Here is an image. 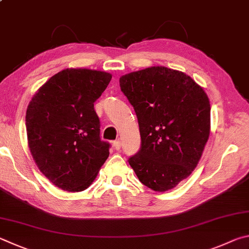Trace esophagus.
I'll list each match as a JSON object with an SVG mask.
<instances>
[{"label": "esophagus", "instance_id": "1", "mask_svg": "<svg viewBox=\"0 0 249 249\" xmlns=\"http://www.w3.org/2000/svg\"><path fill=\"white\" fill-rule=\"evenodd\" d=\"M113 147H115V149H116L117 151H119L120 147H121L120 141H113Z\"/></svg>", "mask_w": 249, "mask_h": 249}]
</instances>
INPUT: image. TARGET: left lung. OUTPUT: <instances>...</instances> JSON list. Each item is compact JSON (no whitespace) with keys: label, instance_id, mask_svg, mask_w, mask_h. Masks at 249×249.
I'll return each mask as SVG.
<instances>
[{"label":"left lung","instance_id":"1","mask_svg":"<svg viewBox=\"0 0 249 249\" xmlns=\"http://www.w3.org/2000/svg\"><path fill=\"white\" fill-rule=\"evenodd\" d=\"M121 90L137 113L141 149L129 159L143 185L171 190L197 166L210 136V100L189 75L165 67L124 74Z\"/></svg>","mask_w":249,"mask_h":249}]
</instances>
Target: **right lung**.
Wrapping results in <instances>:
<instances>
[{
	"label": "right lung",
	"instance_id": "add662e5",
	"mask_svg": "<svg viewBox=\"0 0 249 249\" xmlns=\"http://www.w3.org/2000/svg\"><path fill=\"white\" fill-rule=\"evenodd\" d=\"M111 74L65 69L51 76L29 102L26 131L30 153L43 175L58 188L78 193L89 188L109 156L100 140L94 110Z\"/></svg>",
	"mask_w": 249,
	"mask_h": 249
}]
</instances>
